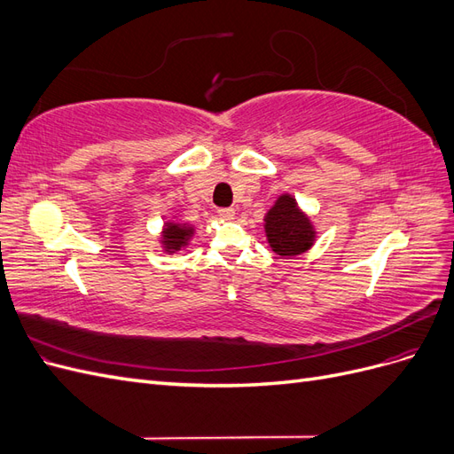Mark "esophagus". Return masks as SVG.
Wrapping results in <instances>:
<instances>
[{
    "label": "esophagus",
    "instance_id": "obj_1",
    "mask_svg": "<svg viewBox=\"0 0 454 454\" xmlns=\"http://www.w3.org/2000/svg\"><path fill=\"white\" fill-rule=\"evenodd\" d=\"M217 215L222 219H227V222H229V219L235 217V210H232V208H219Z\"/></svg>",
    "mask_w": 454,
    "mask_h": 454
}]
</instances>
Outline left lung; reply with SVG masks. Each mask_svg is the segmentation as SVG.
<instances>
[{
    "label": "left lung",
    "mask_w": 454,
    "mask_h": 454,
    "mask_svg": "<svg viewBox=\"0 0 454 454\" xmlns=\"http://www.w3.org/2000/svg\"><path fill=\"white\" fill-rule=\"evenodd\" d=\"M263 222L270 250L284 259L309 252L318 237L312 219L290 193H282L274 200Z\"/></svg>",
    "instance_id": "left-lung-1"
}]
</instances>
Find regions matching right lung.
Listing matches in <instances>:
<instances>
[{
  "instance_id": "1",
  "label": "right lung",
  "mask_w": 454,
  "mask_h": 454,
  "mask_svg": "<svg viewBox=\"0 0 454 454\" xmlns=\"http://www.w3.org/2000/svg\"><path fill=\"white\" fill-rule=\"evenodd\" d=\"M195 227L191 223H184L182 219L172 217L168 222H164L162 229H160V237H159V244L164 254H176L180 252L185 246H189L191 239L195 237Z\"/></svg>"
}]
</instances>
